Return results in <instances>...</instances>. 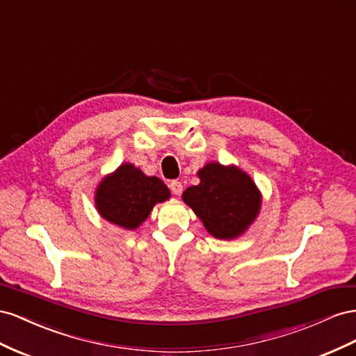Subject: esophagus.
Listing matches in <instances>:
<instances>
[{
	"mask_svg": "<svg viewBox=\"0 0 356 356\" xmlns=\"http://www.w3.org/2000/svg\"><path fill=\"white\" fill-rule=\"evenodd\" d=\"M170 189L175 195H180L181 191H184V185H181L180 181H177V180H171L170 181Z\"/></svg>",
	"mask_w": 356,
	"mask_h": 356,
	"instance_id": "1",
	"label": "esophagus"
}]
</instances>
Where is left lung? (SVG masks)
Masks as SVG:
<instances>
[{"instance_id":"obj_1","label":"left lung","mask_w":356,"mask_h":356,"mask_svg":"<svg viewBox=\"0 0 356 356\" xmlns=\"http://www.w3.org/2000/svg\"><path fill=\"white\" fill-rule=\"evenodd\" d=\"M200 184L189 186L181 198L195 211L211 236L234 238L258 215L259 192L252 179L236 167L211 162L198 171Z\"/></svg>"}]
</instances>
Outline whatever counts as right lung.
I'll return each instance as SVG.
<instances>
[{
	"label": "right lung",
	"instance_id": "right-lung-1",
	"mask_svg": "<svg viewBox=\"0 0 356 356\" xmlns=\"http://www.w3.org/2000/svg\"><path fill=\"white\" fill-rule=\"evenodd\" d=\"M170 197L167 185L158 177H147L131 164H122L97 189V209L108 222L134 229L146 220L156 202Z\"/></svg>",
	"mask_w": 356,
	"mask_h": 356
}]
</instances>
